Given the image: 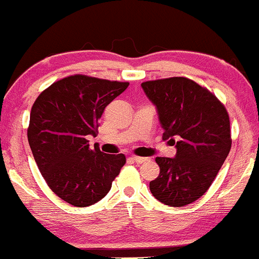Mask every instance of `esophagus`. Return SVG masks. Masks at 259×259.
Returning a JSON list of instances; mask_svg holds the SVG:
<instances>
[{"label":"esophagus","instance_id":"esophagus-1","mask_svg":"<svg viewBox=\"0 0 259 259\" xmlns=\"http://www.w3.org/2000/svg\"><path fill=\"white\" fill-rule=\"evenodd\" d=\"M131 159H132L133 162H136V163H145L146 161H147L148 158H146V157H138V156H132L131 157Z\"/></svg>","mask_w":259,"mask_h":259}]
</instances>
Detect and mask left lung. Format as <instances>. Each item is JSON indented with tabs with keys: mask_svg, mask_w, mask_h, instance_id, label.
<instances>
[{
	"mask_svg": "<svg viewBox=\"0 0 259 259\" xmlns=\"http://www.w3.org/2000/svg\"><path fill=\"white\" fill-rule=\"evenodd\" d=\"M141 86L156 106L163 140L177 148L175 158H156L159 176L149 182L151 193L167 206H187L206 193L231 151L228 112L213 93L186 77Z\"/></svg>",
	"mask_w": 259,
	"mask_h": 259,
	"instance_id": "obj_1",
	"label": "left lung"
}]
</instances>
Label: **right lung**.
Segmentation results:
<instances>
[{
    "label": "right lung",
    "mask_w": 259,
    "mask_h": 259,
    "mask_svg": "<svg viewBox=\"0 0 259 259\" xmlns=\"http://www.w3.org/2000/svg\"><path fill=\"white\" fill-rule=\"evenodd\" d=\"M128 82L74 74L52 83L32 106L28 143L49 187L74 207L97 203L126 163L124 154L90 147L100 118Z\"/></svg>",
    "instance_id": "1"
}]
</instances>
